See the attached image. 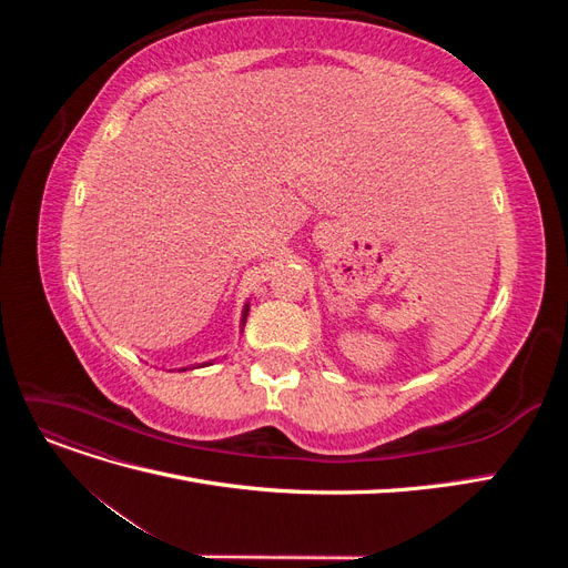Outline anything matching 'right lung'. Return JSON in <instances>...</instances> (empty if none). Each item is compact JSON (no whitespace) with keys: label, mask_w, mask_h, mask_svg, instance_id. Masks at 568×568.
Returning a JSON list of instances; mask_svg holds the SVG:
<instances>
[{"label":"right lung","mask_w":568,"mask_h":568,"mask_svg":"<svg viewBox=\"0 0 568 568\" xmlns=\"http://www.w3.org/2000/svg\"><path fill=\"white\" fill-rule=\"evenodd\" d=\"M246 317H248V303L244 305V313H242V326L246 324ZM213 363H215V359H211V363H201L199 367H209V365H213ZM186 369H189V367H186Z\"/></svg>","instance_id":"right-lung-1"}]
</instances>
